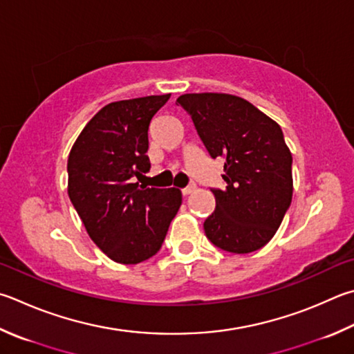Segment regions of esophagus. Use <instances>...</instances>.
<instances>
[{
    "mask_svg": "<svg viewBox=\"0 0 354 354\" xmlns=\"http://www.w3.org/2000/svg\"><path fill=\"white\" fill-rule=\"evenodd\" d=\"M195 189H196V185H195V184H190V185H187V187H185V189H183V195L187 196V195H190V194H194Z\"/></svg>",
    "mask_w": 354,
    "mask_h": 354,
    "instance_id": "1",
    "label": "esophagus"
}]
</instances>
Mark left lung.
Segmentation results:
<instances>
[{
  "label": "left lung",
  "mask_w": 354,
  "mask_h": 354,
  "mask_svg": "<svg viewBox=\"0 0 354 354\" xmlns=\"http://www.w3.org/2000/svg\"><path fill=\"white\" fill-rule=\"evenodd\" d=\"M176 105L190 115L210 158L224 159L226 187L212 189L216 207L204 221L205 236L232 254L263 248L292 199V155L280 125L232 94H183Z\"/></svg>",
  "instance_id": "left-lung-1"
}]
</instances>
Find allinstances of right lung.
<instances>
[{"label": "right lung", "mask_w": 354, "mask_h": 354, "mask_svg": "<svg viewBox=\"0 0 354 354\" xmlns=\"http://www.w3.org/2000/svg\"><path fill=\"white\" fill-rule=\"evenodd\" d=\"M170 94L105 105L68 158V195L88 235L115 263L136 265L160 249L178 214L179 189L134 183L150 170L149 127Z\"/></svg>", "instance_id": "add662e5"}]
</instances>
